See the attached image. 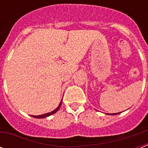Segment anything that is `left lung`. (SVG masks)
<instances>
[{
	"instance_id": "left-lung-1",
	"label": "left lung",
	"mask_w": 148,
	"mask_h": 148,
	"mask_svg": "<svg viewBox=\"0 0 148 148\" xmlns=\"http://www.w3.org/2000/svg\"><path fill=\"white\" fill-rule=\"evenodd\" d=\"M119 113H113V114H110V115H117V114H119Z\"/></svg>"
}]
</instances>
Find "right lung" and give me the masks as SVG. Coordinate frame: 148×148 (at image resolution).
<instances>
[{
    "label": "right lung",
    "instance_id": "obj_1",
    "mask_svg": "<svg viewBox=\"0 0 148 148\" xmlns=\"http://www.w3.org/2000/svg\"><path fill=\"white\" fill-rule=\"evenodd\" d=\"M61 103H60V104H59V105H58V108H56V110H53V111H52V112H51V113H45V114L40 115V116H32V117H34V118H37V119H42V118H45V117H47V116H51V115L53 114V113H56V112H57V111H58V110H59V108H60V107H61Z\"/></svg>",
    "mask_w": 148,
    "mask_h": 148
}]
</instances>
